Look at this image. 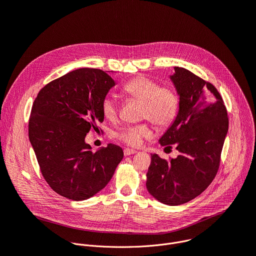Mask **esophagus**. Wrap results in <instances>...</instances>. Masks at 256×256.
Here are the masks:
<instances>
[{
	"mask_svg": "<svg viewBox=\"0 0 256 256\" xmlns=\"http://www.w3.org/2000/svg\"><path fill=\"white\" fill-rule=\"evenodd\" d=\"M136 151L134 150V149H124V156H130V155H132V154H136Z\"/></svg>",
	"mask_w": 256,
	"mask_h": 256,
	"instance_id": "obj_1",
	"label": "esophagus"
}]
</instances>
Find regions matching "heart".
I'll use <instances>...</instances> for the list:
<instances>
[{
    "mask_svg": "<svg viewBox=\"0 0 256 256\" xmlns=\"http://www.w3.org/2000/svg\"><path fill=\"white\" fill-rule=\"evenodd\" d=\"M124 94L136 100L142 102V116L149 118L158 126H167L175 118L179 99L176 92L169 87H160V84L148 77H136L122 86ZM102 112L105 118L114 120L118 112V104L112 95L103 98ZM153 132L149 124H142L136 126H126L122 128L116 136L124 142L132 147H138L142 138L152 136Z\"/></svg>",
    "mask_w": 256,
    "mask_h": 256,
    "instance_id": "heart-1",
    "label": "heart"
}]
</instances>
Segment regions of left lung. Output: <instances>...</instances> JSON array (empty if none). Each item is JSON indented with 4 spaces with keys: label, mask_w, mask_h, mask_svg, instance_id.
Here are the masks:
<instances>
[{
    "label": "left lung",
    "mask_w": 256,
    "mask_h": 256,
    "mask_svg": "<svg viewBox=\"0 0 256 256\" xmlns=\"http://www.w3.org/2000/svg\"><path fill=\"white\" fill-rule=\"evenodd\" d=\"M170 80L179 96L178 112L159 142L174 144L179 155L166 161L152 154L146 186L160 202L178 206L200 196L214 178L229 120L212 84L179 66Z\"/></svg>",
    "instance_id": "obj_1"
}]
</instances>
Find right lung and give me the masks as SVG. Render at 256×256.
<instances>
[{
	"label": "right lung",
	"mask_w": 256,
	"mask_h": 256,
	"mask_svg": "<svg viewBox=\"0 0 256 256\" xmlns=\"http://www.w3.org/2000/svg\"><path fill=\"white\" fill-rule=\"evenodd\" d=\"M114 86L107 70L82 68L46 85L33 102L29 140L46 181L64 198H92L124 158L116 144L93 153L85 142L90 130L104 120L102 100Z\"/></svg>",
	"instance_id": "add662e5"
}]
</instances>
